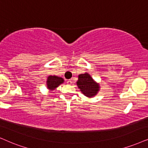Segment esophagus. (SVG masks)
Segmentation results:
<instances>
[{"instance_id": "1", "label": "esophagus", "mask_w": 148, "mask_h": 148, "mask_svg": "<svg viewBox=\"0 0 148 148\" xmlns=\"http://www.w3.org/2000/svg\"><path fill=\"white\" fill-rule=\"evenodd\" d=\"M67 83H68V85H71V84L72 83V80H68V81H67Z\"/></svg>"}]
</instances>
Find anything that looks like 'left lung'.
<instances>
[{"label":"left lung","instance_id":"1","mask_svg":"<svg viewBox=\"0 0 148 148\" xmlns=\"http://www.w3.org/2000/svg\"><path fill=\"white\" fill-rule=\"evenodd\" d=\"M76 85L84 96L88 98L96 96L100 89V84L95 81L90 74L87 72L78 75Z\"/></svg>","mask_w":148,"mask_h":148}]
</instances>
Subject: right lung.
I'll return each mask as SVG.
<instances>
[{
  "label": "right lung",
  "instance_id": "right-lung-1",
  "mask_svg": "<svg viewBox=\"0 0 148 148\" xmlns=\"http://www.w3.org/2000/svg\"><path fill=\"white\" fill-rule=\"evenodd\" d=\"M63 83H64V79L60 76L50 75L48 76L46 80V87L48 90L52 91Z\"/></svg>",
  "mask_w": 148,
  "mask_h": 148
}]
</instances>
